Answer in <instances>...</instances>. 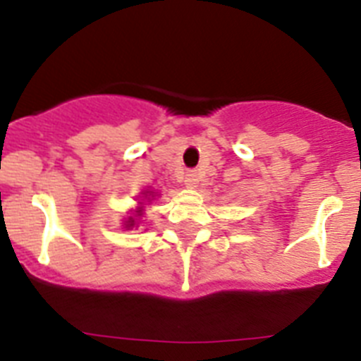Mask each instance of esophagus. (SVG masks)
I'll return each instance as SVG.
<instances>
[{"mask_svg": "<svg viewBox=\"0 0 361 361\" xmlns=\"http://www.w3.org/2000/svg\"><path fill=\"white\" fill-rule=\"evenodd\" d=\"M184 184H186L188 188H195L197 184H199V178H197L195 171H188L186 177H184Z\"/></svg>", "mask_w": 361, "mask_h": 361, "instance_id": "obj_1", "label": "esophagus"}]
</instances>
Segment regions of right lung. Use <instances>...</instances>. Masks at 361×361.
Wrapping results in <instances>:
<instances>
[{
	"instance_id": "right-lung-1",
	"label": "right lung",
	"mask_w": 361,
	"mask_h": 361,
	"mask_svg": "<svg viewBox=\"0 0 361 361\" xmlns=\"http://www.w3.org/2000/svg\"><path fill=\"white\" fill-rule=\"evenodd\" d=\"M142 195H145L146 199H149V197H153V191H145ZM139 204H142V202H139ZM141 215H142V208H141V206H139V208L135 209V213H133V216H128V220H124V228H126V229L135 228V226H137V216H141Z\"/></svg>"
}]
</instances>
